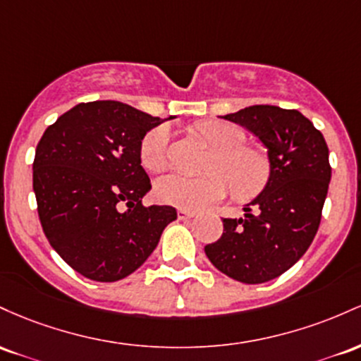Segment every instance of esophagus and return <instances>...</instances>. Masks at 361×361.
I'll return each instance as SVG.
<instances>
[{
  "instance_id": "1",
  "label": "esophagus",
  "mask_w": 361,
  "mask_h": 361,
  "mask_svg": "<svg viewBox=\"0 0 361 361\" xmlns=\"http://www.w3.org/2000/svg\"><path fill=\"white\" fill-rule=\"evenodd\" d=\"M194 216H196V213L189 212V209H179V212H177V218H179L180 221L191 220V218H194Z\"/></svg>"
}]
</instances>
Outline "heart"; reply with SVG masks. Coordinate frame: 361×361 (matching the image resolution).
<instances>
[{"label": "heart", "mask_w": 361, "mask_h": 361, "mask_svg": "<svg viewBox=\"0 0 361 361\" xmlns=\"http://www.w3.org/2000/svg\"><path fill=\"white\" fill-rule=\"evenodd\" d=\"M200 135L214 148L204 176L169 173L157 180L155 192L161 202L180 209H201L224 200L230 185L235 196L250 197L264 188L269 165L264 153L245 145L240 128L225 121L197 124ZM170 128L167 124L149 129L141 140L140 160L149 172H161L169 165Z\"/></svg>", "instance_id": "heart-1"}]
</instances>
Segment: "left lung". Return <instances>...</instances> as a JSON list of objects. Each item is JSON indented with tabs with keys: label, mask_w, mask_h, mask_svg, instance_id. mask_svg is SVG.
Wrapping results in <instances>:
<instances>
[{
	"label": "left lung",
	"mask_w": 361,
	"mask_h": 361,
	"mask_svg": "<svg viewBox=\"0 0 361 361\" xmlns=\"http://www.w3.org/2000/svg\"><path fill=\"white\" fill-rule=\"evenodd\" d=\"M224 119L264 145L269 177L244 216L224 218V233L204 252L226 276L257 285L288 271L314 240L329 189V149L322 133L295 109L250 105Z\"/></svg>",
	"instance_id": "left-lung-1"
}]
</instances>
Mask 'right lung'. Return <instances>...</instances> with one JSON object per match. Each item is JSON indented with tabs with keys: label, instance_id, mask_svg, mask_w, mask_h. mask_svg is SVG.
I'll list each match as a JSON object with an SVG mask.
<instances>
[{
	"label": "right lung",
	"instance_id": "1",
	"mask_svg": "<svg viewBox=\"0 0 361 361\" xmlns=\"http://www.w3.org/2000/svg\"><path fill=\"white\" fill-rule=\"evenodd\" d=\"M164 123L116 100L78 104L44 131L34 159V192L44 233L64 262L93 281L129 276L177 218L145 206V135Z\"/></svg>",
	"mask_w": 361,
	"mask_h": 361
}]
</instances>
